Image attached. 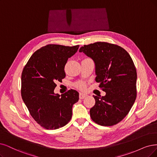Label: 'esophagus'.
<instances>
[{"label": "esophagus", "instance_id": "1", "mask_svg": "<svg viewBox=\"0 0 157 157\" xmlns=\"http://www.w3.org/2000/svg\"><path fill=\"white\" fill-rule=\"evenodd\" d=\"M86 96V94H83V93H79V99L82 100L84 99V98Z\"/></svg>", "mask_w": 157, "mask_h": 157}]
</instances>
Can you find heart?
I'll list each match as a JSON object with an SVG mask.
<instances>
[{
  "mask_svg": "<svg viewBox=\"0 0 157 157\" xmlns=\"http://www.w3.org/2000/svg\"><path fill=\"white\" fill-rule=\"evenodd\" d=\"M75 86H76L78 89L83 90L86 88V84L83 82H78V83L75 84Z\"/></svg>",
  "mask_w": 157,
  "mask_h": 157,
  "instance_id": "heart-1",
  "label": "heart"
}]
</instances>
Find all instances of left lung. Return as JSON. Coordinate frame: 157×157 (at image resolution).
<instances>
[{"mask_svg": "<svg viewBox=\"0 0 157 157\" xmlns=\"http://www.w3.org/2000/svg\"><path fill=\"white\" fill-rule=\"evenodd\" d=\"M96 66V82L106 92L93 96L96 103L90 110L91 119L103 126L118 124L130 111L136 98L137 74L132 58L121 46L96 42L80 48Z\"/></svg>", "mask_w": 157, "mask_h": 157, "instance_id": "obj_1", "label": "left lung"}]
</instances>
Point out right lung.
<instances>
[{"mask_svg":"<svg viewBox=\"0 0 157 157\" xmlns=\"http://www.w3.org/2000/svg\"><path fill=\"white\" fill-rule=\"evenodd\" d=\"M79 45L47 44L33 54L21 75V96L30 114L46 129H57L71 120L72 106L79 100V93L71 89L54 94L57 82L65 78V66L75 54Z\"/></svg>","mask_w":157,"mask_h":157,"instance_id":"right-lung-1","label":"right lung"}]
</instances>
